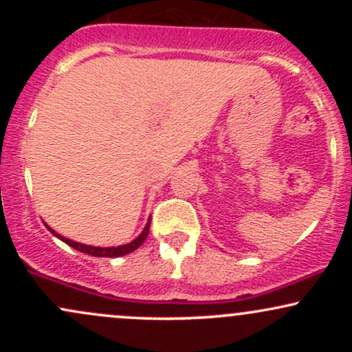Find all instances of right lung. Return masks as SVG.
I'll return each instance as SVG.
<instances>
[{"label":"right lung","mask_w":352,"mask_h":352,"mask_svg":"<svg viewBox=\"0 0 352 352\" xmlns=\"http://www.w3.org/2000/svg\"><path fill=\"white\" fill-rule=\"evenodd\" d=\"M44 225H46V223H44ZM46 228L50 230V232L52 233V235L58 236L59 240H63L64 243L69 245V246H72V248H76V250H78V252H82V253H86V254H91V256L117 258V256H124V254L132 253V252H134V250H137V248H139L140 245L144 243L145 238H147V235H148V228H151V220H148V221H147V225H145L144 232L140 233V235L137 236L135 240H132L131 243H127V245H120V246H111V248H100V246H91V245H82V243H78V241H72V240H69V238H64V236L58 235V233H56L54 230H52L51 227H47V225H46Z\"/></svg>","instance_id":"right-lung-1"}]
</instances>
